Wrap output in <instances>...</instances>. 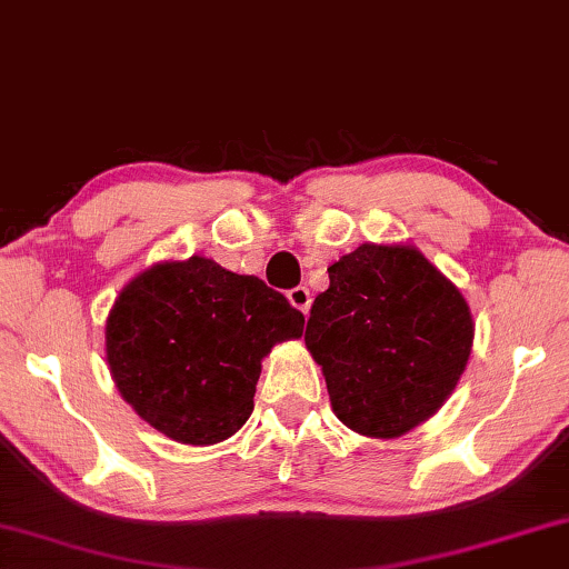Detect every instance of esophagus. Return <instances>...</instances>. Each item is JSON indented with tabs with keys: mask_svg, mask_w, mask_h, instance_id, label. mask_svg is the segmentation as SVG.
I'll return each instance as SVG.
<instances>
[{
	"mask_svg": "<svg viewBox=\"0 0 569 569\" xmlns=\"http://www.w3.org/2000/svg\"><path fill=\"white\" fill-rule=\"evenodd\" d=\"M288 301H291L293 309H299L301 313H309L311 309V291L306 286H296L288 291Z\"/></svg>",
	"mask_w": 569,
	"mask_h": 569,
	"instance_id": "esophagus-1",
	"label": "esophagus"
}]
</instances>
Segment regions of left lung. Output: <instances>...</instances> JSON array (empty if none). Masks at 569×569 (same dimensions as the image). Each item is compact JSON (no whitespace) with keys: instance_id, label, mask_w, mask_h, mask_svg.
<instances>
[{"instance_id":"obj_1","label":"left lung","mask_w":569,"mask_h":569,"mask_svg":"<svg viewBox=\"0 0 569 569\" xmlns=\"http://www.w3.org/2000/svg\"><path fill=\"white\" fill-rule=\"evenodd\" d=\"M303 339L337 418L359 436L398 438L436 415L461 380L473 319L418 248L365 242L329 266Z\"/></svg>"}]
</instances>
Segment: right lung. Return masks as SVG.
<instances>
[{"mask_svg": "<svg viewBox=\"0 0 569 569\" xmlns=\"http://www.w3.org/2000/svg\"><path fill=\"white\" fill-rule=\"evenodd\" d=\"M301 333L303 313L283 293L192 256L126 283L106 321V359L151 428L212 446L246 426L263 357Z\"/></svg>", "mask_w": 569, "mask_h": 569, "instance_id": "right-lung-1", "label": "right lung"}]
</instances>
